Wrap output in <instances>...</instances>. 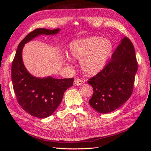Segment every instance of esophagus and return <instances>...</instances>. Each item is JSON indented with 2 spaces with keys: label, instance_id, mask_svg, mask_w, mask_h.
<instances>
[{
  "label": "esophagus",
  "instance_id": "1",
  "mask_svg": "<svg viewBox=\"0 0 151 151\" xmlns=\"http://www.w3.org/2000/svg\"><path fill=\"white\" fill-rule=\"evenodd\" d=\"M83 81L81 79H76L74 81V84L76 86H82L83 85Z\"/></svg>",
  "mask_w": 151,
  "mask_h": 151
}]
</instances>
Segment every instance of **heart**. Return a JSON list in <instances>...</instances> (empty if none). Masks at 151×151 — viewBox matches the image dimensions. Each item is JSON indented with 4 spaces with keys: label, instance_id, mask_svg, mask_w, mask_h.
<instances>
[{
    "label": "heart",
    "instance_id": "heart-1",
    "mask_svg": "<svg viewBox=\"0 0 151 151\" xmlns=\"http://www.w3.org/2000/svg\"><path fill=\"white\" fill-rule=\"evenodd\" d=\"M68 48L70 57L81 60L82 69L89 76L101 72L114 52L112 41L98 36L75 40L70 43Z\"/></svg>",
    "mask_w": 151,
    "mask_h": 151
}]
</instances>
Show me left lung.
I'll return each mask as SVG.
<instances>
[{"instance_id": "1", "label": "left lung", "mask_w": 151, "mask_h": 151, "mask_svg": "<svg viewBox=\"0 0 151 151\" xmlns=\"http://www.w3.org/2000/svg\"><path fill=\"white\" fill-rule=\"evenodd\" d=\"M137 62L133 44L123 37L104 69L90 79L93 94L89 104L100 113L115 111L129 99L133 91Z\"/></svg>"}]
</instances>
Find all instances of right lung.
Wrapping results in <instances>:
<instances>
[{
	"label": "right lung",
	"instance_id": "add662e5",
	"mask_svg": "<svg viewBox=\"0 0 151 151\" xmlns=\"http://www.w3.org/2000/svg\"><path fill=\"white\" fill-rule=\"evenodd\" d=\"M60 29L38 28L31 32L18 45L12 63L11 77L17 102L35 117L45 118L52 115L60 104L63 94L72 86L74 78L58 79L51 76L37 77L31 74L22 60L24 45L40 35H55Z\"/></svg>",
	"mask_w": 151,
	"mask_h": 151
}]
</instances>
